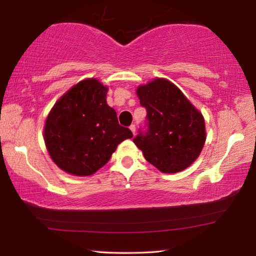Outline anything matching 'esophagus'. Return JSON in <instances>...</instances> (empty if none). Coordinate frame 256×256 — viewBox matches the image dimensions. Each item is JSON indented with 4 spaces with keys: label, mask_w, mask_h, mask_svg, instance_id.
<instances>
[{
    "label": "esophagus",
    "mask_w": 256,
    "mask_h": 256,
    "mask_svg": "<svg viewBox=\"0 0 256 256\" xmlns=\"http://www.w3.org/2000/svg\"><path fill=\"white\" fill-rule=\"evenodd\" d=\"M130 130H131L133 135H134V134H135V131H136V126H135V124H132L131 126H130Z\"/></svg>",
    "instance_id": "34e87169"
}]
</instances>
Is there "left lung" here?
Instances as JSON below:
<instances>
[{"label":"left lung","instance_id":"obj_1","mask_svg":"<svg viewBox=\"0 0 256 256\" xmlns=\"http://www.w3.org/2000/svg\"><path fill=\"white\" fill-rule=\"evenodd\" d=\"M138 96L146 108V120L133 142L145 160L165 174L178 172L192 165L206 140L201 113L165 79L140 86Z\"/></svg>","mask_w":256,"mask_h":256}]
</instances>
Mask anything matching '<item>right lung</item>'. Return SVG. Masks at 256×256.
Returning <instances> with one entry per match:
<instances>
[{"instance_id": "add662e5", "label": "right lung", "mask_w": 256, "mask_h": 256, "mask_svg": "<svg viewBox=\"0 0 256 256\" xmlns=\"http://www.w3.org/2000/svg\"><path fill=\"white\" fill-rule=\"evenodd\" d=\"M106 86L86 79L54 106L45 124V143L52 160L66 172L89 176L104 166L118 145L131 138L106 103Z\"/></svg>"}]
</instances>
